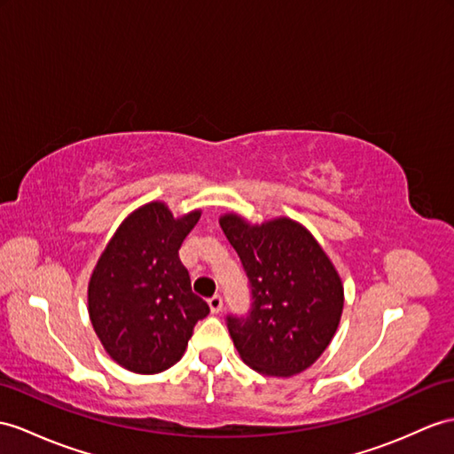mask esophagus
<instances>
[{"label": "esophagus", "instance_id": "esophagus-1", "mask_svg": "<svg viewBox=\"0 0 454 454\" xmlns=\"http://www.w3.org/2000/svg\"><path fill=\"white\" fill-rule=\"evenodd\" d=\"M207 304H209V310H212V314H219L221 310H223V298H221L219 294H214L212 298H209Z\"/></svg>", "mask_w": 454, "mask_h": 454}]
</instances>
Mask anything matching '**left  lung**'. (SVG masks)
Instances as JSON below:
<instances>
[{"mask_svg":"<svg viewBox=\"0 0 454 454\" xmlns=\"http://www.w3.org/2000/svg\"><path fill=\"white\" fill-rule=\"evenodd\" d=\"M248 275L252 310L227 317L242 362L275 378L301 373L324 355L340 322L345 289L325 250L291 217L248 223L219 217Z\"/></svg>","mask_w":454,"mask_h":454,"instance_id":"8db88e82","label":"left lung"}]
</instances>
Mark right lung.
<instances>
[{
	"mask_svg": "<svg viewBox=\"0 0 454 454\" xmlns=\"http://www.w3.org/2000/svg\"><path fill=\"white\" fill-rule=\"evenodd\" d=\"M202 209L175 217L165 202L129 214L88 281V316L106 352L135 373H160L184 355L209 306L191 289L179 248Z\"/></svg>",
	"mask_w": 454,
	"mask_h": 454,
	"instance_id": "obj_1",
	"label": "right lung"
}]
</instances>
